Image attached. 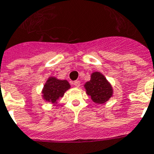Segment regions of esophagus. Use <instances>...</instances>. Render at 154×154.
Returning <instances> with one entry per match:
<instances>
[{
	"mask_svg": "<svg viewBox=\"0 0 154 154\" xmlns=\"http://www.w3.org/2000/svg\"><path fill=\"white\" fill-rule=\"evenodd\" d=\"M73 85H74L75 87H77V88H78V87H80V85H81V82H80L79 81H76L73 82Z\"/></svg>",
	"mask_w": 154,
	"mask_h": 154,
	"instance_id": "obj_1",
	"label": "esophagus"
}]
</instances>
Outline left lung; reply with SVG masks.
<instances>
[{"label":"left lung","mask_w":154,"mask_h":154,"mask_svg":"<svg viewBox=\"0 0 154 154\" xmlns=\"http://www.w3.org/2000/svg\"><path fill=\"white\" fill-rule=\"evenodd\" d=\"M85 88L92 101L98 104L107 102L113 95L111 84L100 72L92 73L91 80L85 84Z\"/></svg>","instance_id":"obj_1"}]
</instances>
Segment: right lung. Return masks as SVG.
<instances>
[{
    "label": "right lung",
    "instance_id": "obj_1",
    "mask_svg": "<svg viewBox=\"0 0 154 154\" xmlns=\"http://www.w3.org/2000/svg\"><path fill=\"white\" fill-rule=\"evenodd\" d=\"M70 88V85L66 80H58L50 77L42 88V98L51 103H57V100L63 97L65 92Z\"/></svg>",
    "mask_w": 154,
    "mask_h": 154
}]
</instances>
